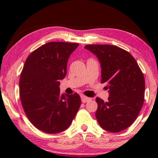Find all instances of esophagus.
<instances>
[{"mask_svg": "<svg viewBox=\"0 0 158 158\" xmlns=\"http://www.w3.org/2000/svg\"><path fill=\"white\" fill-rule=\"evenodd\" d=\"M90 100V98H88V97H86L84 96H81V101L83 103H86L88 102V101H89Z\"/></svg>", "mask_w": 158, "mask_h": 158, "instance_id": "1", "label": "esophagus"}]
</instances>
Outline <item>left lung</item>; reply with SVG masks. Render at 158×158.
<instances>
[{"label":"left lung","instance_id":"left-lung-1","mask_svg":"<svg viewBox=\"0 0 158 158\" xmlns=\"http://www.w3.org/2000/svg\"><path fill=\"white\" fill-rule=\"evenodd\" d=\"M95 55L101 68V83H106L109 96L104 102L96 98V117L104 130L119 132L139 115L144 103L145 83L135 58L124 49L110 44L85 47Z\"/></svg>","mask_w":158,"mask_h":158}]
</instances>
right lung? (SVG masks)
<instances>
[{
  "instance_id": "add662e5",
  "label": "right lung",
  "mask_w": 158,
  "mask_h": 158,
  "mask_svg": "<svg viewBox=\"0 0 158 158\" xmlns=\"http://www.w3.org/2000/svg\"><path fill=\"white\" fill-rule=\"evenodd\" d=\"M77 43H47L30 54L19 81V94L27 118L34 127L56 134L70 127L81 104L77 94H60L70 55Z\"/></svg>"
}]
</instances>
